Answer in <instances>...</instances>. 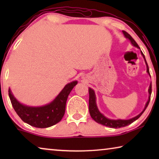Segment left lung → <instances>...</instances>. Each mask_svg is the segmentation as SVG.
Segmentation results:
<instances>
[{"label":"left lung","instance_id":"8db88e82","mask_svg":"<svg viewBox=\"0 0 159 159\" xmlns=\"http://www.w3.org/2000/svg\"><path fill=\"white\" fill-rule=\"evenodd\" d=\"M122 32H123V33H124V34H125V36L126 37V38H128L130 41H131L132 44L134 46H135L137 48H140V47H139L138 43L135 42V40H134V39L132 38V36L130 35L129 34H128L127 32H125V31H122ZM141 54H142L143 58H144L145 64H146L147 72L150 75L148 66V64L146 62V60H145V56H144V54L143 53L142 51H141ZM88 90H89V112H90V116L93 118V120L96 121L97 123L101 124V125H102L106 126V127H111V128H120V127H126V126L129 125H130V124H132V122H134V121H136L138 118H140V116L143 114V113L145 111V110L146 109L148 106L150 100H151V92H152V86H151V85H150V88H149V90H148L149 95H150L149 99L147 102L146 105H145V107L144 108V110H143V111L141 112L140 114L138 115L137 116L134 117V118H132V119H128V120H121V119H118V120H113V119H107L106 117L104 116L103 114L100 113V111L97 108L96 103H95V95L94 90H92L91 88H89Z\"/></svg>","mask_w":159,"mask_h":159}]
</instances>
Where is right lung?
I'll return each instance as SVG.
<instances>
[{"label":"right lung","mask_w":159,"mask_h":159,"mask_svg":"<svg viewBox=\"0 0 159 159\" xmlns=\"http://www.w3.org/2000/svg\"><path fill=\"white\" fill-rule=\"evenodd\" d=\"M77 84V81L67 84L53 102L42 107H28L22 105L13 96L10 89L8 95L15 111L21 120L33 127L46 128L61 120L65 113L66 100L71 90Z\"/></svg>","instance_id":"right-lung-1"}]
</instances>
